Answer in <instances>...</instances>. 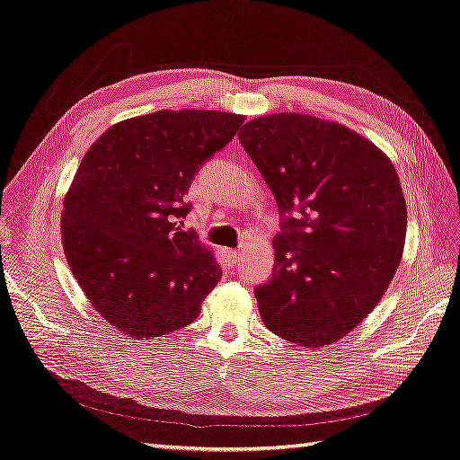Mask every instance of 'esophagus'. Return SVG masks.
<instances>
[{
    "instance_id": "1",
    "label": "esophagus",
    "mask_w": 460,
    "mask_h": 460,
    "mask_svg": "<svg viewBox=\"0 0 460 460\" xmlns=\"http://www.w3.org/2000/svg\"><path fill=\"white\" fill-rule=\"evenodd\" d=\"M226 256H227V260H229V261L236 263V261H241V258H243V252H241V250H231V248H227V250H226Z\"/></svg>"
}]
</instances>
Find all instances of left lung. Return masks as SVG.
I'll return each instance as SVG.
<instances>
[{
    "instance_id": "8db88e82",
    "label": "left lung",
    "mask_w": 460,
    "mask_h": 460,
    "mask_svg": "<svg viewBox=\"0 0 460 460\" xmlns=\"http://www.w3.org/2000/svg\"><path fill=\"white\" fill-rule=\"evenodd\" d=\"M239 142L286 217L273 277L256 288L265 326L322 349L377 307L402 261L407 207L393 161L366 136L305 113L248 121Z\"/></svg>"
}]
</instances>
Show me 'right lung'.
I'll use <instances>...</instances> for the list:
<instances>
[{"instance_id": "right-lung-1", "label": "right lung", "mask_w": 460, "mask_h": 460, "mask_svg": "<svg viewBox=\"0 0 460 460\" xmlns=\"http://www.w3.org/2000/svg\"><path fill=\"white\" fill-rule=\"evenodd\" d=\"M244 115L159 110L111 125L64 197L62 246L96 313L132 339L190 326L221 279L214 252L178 227L199 166Z\"/></svg>"}]
</instances>
